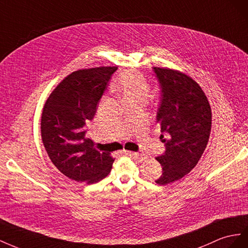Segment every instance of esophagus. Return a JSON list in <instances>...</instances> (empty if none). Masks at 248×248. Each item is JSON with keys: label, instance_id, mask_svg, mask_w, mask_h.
I'll use <instances>...</instances> for the list:
<instances>
[{"label": "esophagus", "instance_id": "34e87169", "mask_svg": "<svg viewBox=\"0 0 248 248\" xmlns=\"http://www.w3.org/2000/svg\"><path fill=\"white\" fill-rule=\"evenodd\" d=\"M128 155H130V157H132L134 160H136L138 162H142L146 159L144 155H141V154L135 153V152H128Z\"/></svg>", "mask_w": 248, "mask_h": 248}]
</instances>
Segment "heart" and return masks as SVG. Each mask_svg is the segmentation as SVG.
Listing matches in <instances>:
<instances>
[{
    "label": "heart",
    "mask_w": 248,
    "mask_h": 248,
    "mask_svg": "<svg viewBox=\"0 0 248 248\" xmlns=\"http://www.w3.org/2000/svg\"><path fill=\"white\" fill-rule=\"evenodd\" d=\"M114 87L122 93L124 101L134 98L143 101L150 90V83L142 74L136 70H125L118 76Z\"/></svg>",
    "instance_id": "obj_1"
}]
</instances>
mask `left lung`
<instances>
[{
    "instance_id": "left-lung-1",
    "label": "left lung",
    "mask_w": 248,
    "mask_h": 248,
    "mask_svg": "<svg viewBox=\"0 0 248 248\" xmlns=\"http://www.w3.org/2000/svg\"><path fill=\"white\" fill-rule=\"evenodd\" d=\"M154 70L162 87L157 123L166 146L155 158L163 169L155 183L167 185L189 173L202 158L210 138L212 110L192 78L172 68L155 66Z\"/></svg>"
}]
</instances>
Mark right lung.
Wrapping results in <instances>:
<instances>
[{
	"instance_id": "add662e5",
	"label": "right lung",
	"mask_w": 248,
	"mask_h": 248,
	"mask_svg": "<svg viewBox=\"0 0 248 248\" xmlns=\"http://www.w3.org/2000/svg\"><path fill=\"white\" fill-rule=\"evenodd\" d=\"M116 66L85 68L64 78L49 94L41 114L42 143L52 163L70 180L94 184L109 174L110 153L95 148L84 125L94 117L97 104Z\"/></svg>"
}]
</instances>
